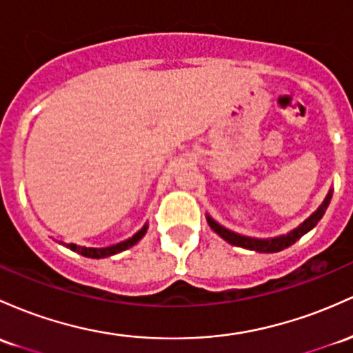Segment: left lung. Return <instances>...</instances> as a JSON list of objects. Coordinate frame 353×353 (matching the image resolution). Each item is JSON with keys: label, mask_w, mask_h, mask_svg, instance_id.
Segmentation results:
<instances>
[{"label": "left lung", "mask_w": 353, "mask_h": 353, "mask_svg": "<svg viewBox=\"0 0 353 353\" xmlns=\"http://www.w3.org/2000/svg\"><path fill=\"white\" fill-rule=\"evenodd\" d=\"M332 192L334 191L330 189L327 197L323 199V203L316 208V211H313L312 214H310L308 218L303 221V223L298 224L295 230L288 231L286 234L274 236V238H251V236L234 233V231L221 226L218 221L212 219L209 214H206V219H208L209 226H211V230L214 231L216 234H219L224 241L230 243V245L245 248V250H251V251H258V253H278V251H283L285 248L292 246L293 243H296L298 239L301 238V236L307 234L308 231H312L313 228L319 224V221L323 218L325 211H327L328 204H330Z\"/></svg>", "instance_id": "8db88e82"}]
</instances>
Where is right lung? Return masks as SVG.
<instances>
[{
  "label": "right lung",
  "instance_id": "1",
  "mask_svg": "<svg viewBox=\"0 0 353 353\" xmlns=\"http://www.w3.org/2000/svg\"><path fill=\"white\" fill-rule=\"evenodd\" d=\"M147 228H149V224H144V226L141 228V230L135 233L132 238L125 239V241H120L117 245H112V246H105V248H87V246H77L73 245V243H70V245H65V243H61L63 246L70 248L72 251H75V253L82 254L85 258H95V259H100V258H107V256H114V254L120 253V251H125L129 250V248H132L134 245H137L139 241H141L142 238H144V234L147 233Z\"/></svg>",
  "mask_w": 353,
  "mask_h": 353
}]
</instances>
